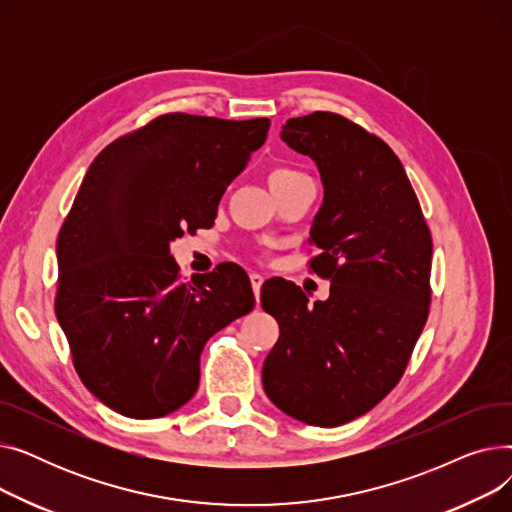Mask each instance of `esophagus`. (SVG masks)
<instances>
[{
  "mask_svg": "<svg viewBox=\"0 0 512 512\" xmlns=\"http://www.w3.org/2000/svg\"><path fill=\"white\" fill-rule=\"evenodd\" d=\"M263 276L261 274H257V272H253L251 274V286H253V292H255V297L259 299V292H261V284H263Z\"/></svg>",
  "mask_w": 512,
  "mask_h": 512,
  "instance_id": "34e87169",
  "label": "esophagus"
}]
</instances>
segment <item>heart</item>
Listing matches in <instances>:
<instances>
[{
  "instance_id": "obj_1",
  "label": "heart",
  "mask_w": 512,
  "mask_h": 512,
  "mask_svg": "<svg viewBox=\"0 0 512 512\" xmlns=\"http://www.w3.org/2000/svg\"><path fill=\"white\" fill-rule=\"evenodd\" d=\"M301 172L297 170H290V168H276L270 172V176H267V180H270V184H276V182H282V180H288L292 176H297Z\"/></svg>"
}]
</instances>
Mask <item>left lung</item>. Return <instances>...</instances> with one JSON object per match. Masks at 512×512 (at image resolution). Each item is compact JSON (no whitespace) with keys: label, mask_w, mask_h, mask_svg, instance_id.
Here are the masks:
<instances>
[{"label":"left lung","mask_w":512,"mask_h":512,"mask_svg":"<svg viewBox=\"0 0 512 512\" xmlns=\"http://www.w3.org/2000/svg\"><path fill=\"white\" fill-rule=\"evenodd\" d=\"M309 155L324 184L309 242L311 270L330 297L309 305L292 282L261 288L280 338L263 363V390L309 425L353 421L398 384L429 311L432 234L394 151L332 112L290 118L280 132Z\"/></svg>","instance_id":"1"}]
</instances>
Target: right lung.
I'll use <instances>...</instances> for the list:
<instances>
[{"mask_svg":"<svg viewBox=\"0 0 512 512\" xmlns=\"http://www.w3.org/2000/svg\"><path fill=\"white\" fill-rule=\"evenodd\" d=\"M270 120L166 114L107 145L58 236L56 317L105 407L164 417L199 388L205 342L255 307L236 263L180 282L170 242L213 226Z\"/></svg>","mask_w":512,"mask_h":512,"instance_id":"1","label":"right lung"}]
</instances>
